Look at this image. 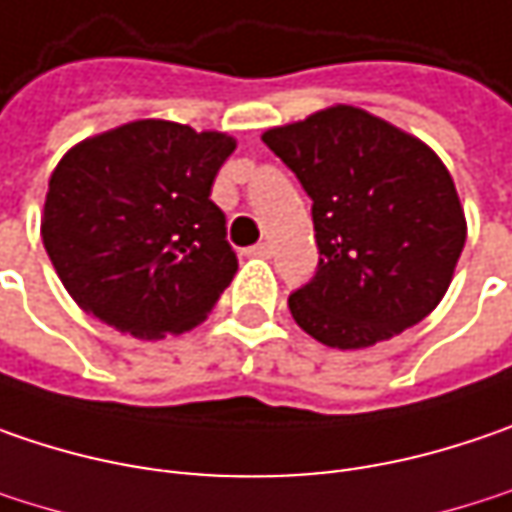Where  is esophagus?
Listing matches in <instances>:
<instances>
[{"mask_svg":"<svg viewBox=\"0 0 512 512\" xmlns=\"http://www.w3.org/2000/svg\"><path fill=\"white\" fill-rule=\"evenodd\" d=\"M249 257H269L272 255V246L269 243H257V246H252L249 252H246Z\"/></svg>","mask_w":512,"mask_h":512,"instance_id":"34e87169","label":"esophagus"}]
</instances>
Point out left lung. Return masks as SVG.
Instances as JSON below:
<instances>
[{"label":"left lung","mask_w":512,"mask_h":512,"mask_svg":"<svg viewBox=\"0 0 512 512\" xmlns=\"http://www.w3.org/2000/svg\"><path fill=\"white\" fill-rule=\"evenodd\" d=\"M260 138L313 199L321 257L289 295L295 324L321 345L362 350L429 316L466 243L464 205L435 150L350 104Z\"/></svg>","instance_id":"1"}]
</instances>
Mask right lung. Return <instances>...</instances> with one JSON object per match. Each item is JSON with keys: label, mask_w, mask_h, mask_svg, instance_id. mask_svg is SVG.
<instances>
[{"label": "right lung", "mask_w": 512, "mask_h": 512, "mask_svg": "<svg viewBox=\"0 0 512 512\" xmlns=\"http://www.w3.org/2000/svg\"><path fill=\"white\" fill-rule=\"evenodd\" d=\"M237 138L138 118L77 141L51 170L40 237L80 310L136 339L202 324L237 272L211 202Z\"/></svg>", "instance_id": "1"}]
</instances>
